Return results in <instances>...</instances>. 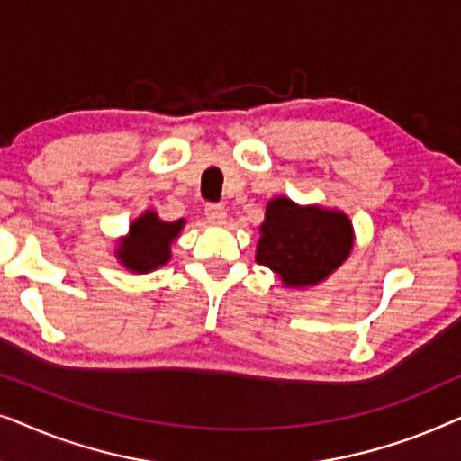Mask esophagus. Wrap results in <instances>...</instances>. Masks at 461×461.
<instances>
[{
	"instance_id": "esophagus-1",
	"label": "esophagus",
	"mask_w": 461,
	"mask_h": 461,
	"mask_svg": "<svg viewBox=\"0 0 461 461\" xmlns=\"http://www.w3.org/2000/svg\"><path fill=\"white\" fill-rule=\"evenodd\" d=\"M205 216H207V220H210L212 224H216V226L224 224V220H226L224 205H220V203H207V205H205Z\"/></svg>"
}]
</instances>
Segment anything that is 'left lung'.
<instances>
[{
    "label": "left lung",
    "mask_w": 461,
    "mask_h": 461,
    "mask_svg": "<svg viewBox=\"0 0 461 461\" xmlns=\"http://www.w3.org/2000/svg\"><path fill=\"white\" fill-rule=\"evenodd\" d=\"M256 262L281 276L285 287L325 281L352 251L355 230L346 213L298 205L287 197L268 201Z\"/></svg>",
    "instance_id": "obj_1"
}]
</instances>
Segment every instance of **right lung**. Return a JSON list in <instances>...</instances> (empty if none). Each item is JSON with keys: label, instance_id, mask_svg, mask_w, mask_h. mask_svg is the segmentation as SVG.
Masks as SVG:
<instances>
[{"label": "right lung", "instance_id": "1", "mask_svg": "<svg viewBox=\"0 0 461 461\" xmlns=\"http://www.w3.org/2000/svg\"><path fill=\"white\" fill-rule=\"evenodd\" d=\"M185 229V220L166 222L157 212H144L130 224L128 237L119 239L115 256L131 273H150L172 258V243Z\"/></svg>", "mask_w": 461, "mask_h": 461}]
</instances>
